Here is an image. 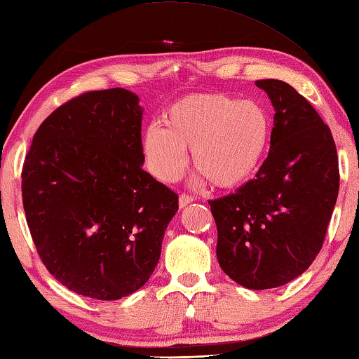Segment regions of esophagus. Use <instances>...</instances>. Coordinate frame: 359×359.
Here are the masks:
<instances>
[{
    "instance_id": "obj_1",
    "label": "esophagus",
    "mask_w": 359,
    "mask_h": 359,
    "mask_svg": "<svg viewBox=\"0 0 359 359\" xmlns=\"http://www.w3.org/2000/svg\"><path fill=\"white\" fill-rule=\"evenodd\" d=\"M191 201H193V196H190V194H187V193H182L179 196V205L185 207V205L190 204Z\"/></svg>"
}]
</instances>
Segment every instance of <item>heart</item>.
I'll use <instances>...</instances> for the list:
<instances>
[{
  "label": "heart",
  "instance_id": "b5f03b06",
  "mask_svg": "<svg viewBox=\"0 0 359 359\" xmlns=\"http://www.w3.org/2000/svg\"><path fill=\"white\" fill-rule=\"evenodd\" d=\"M271 138V119L264 105L226 94H191L163 113V127H147L142 147L151 172L172 182L191 151L196 172L217 188H236L250 180L264 161Z\"/></svg>",
  "mask_w": 359,
  "mask_h": 359
}]
</instances>
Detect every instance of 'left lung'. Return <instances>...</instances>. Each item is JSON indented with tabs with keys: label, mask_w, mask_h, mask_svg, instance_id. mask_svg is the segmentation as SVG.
Wrapping results in <instances>:
<instances>
[{
	"label": "left lung",
	"mask_w": 359,
	"mask_h": 359,
	"mask_svg": "<svg viewBox=\"0 0 359 359\" xmlns=\"http://www.w3.org/2000/svg\"><path fill=\"white\" fill-rule=\"evenodd\" d=\"M275 107L270 151L256 177L208 201L217 257L246 289L279 287L309 269L322 250L339 193L331 130L314 107L281 80H257Z\"/></svg>",
	"instance_id": "obj_1"
}]
</instances>
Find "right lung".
Returning a JSON list of instances; mask_svg holds the SVG:
<instances>
[{
  "label": "right lung",
  "instance_id": "obj_1",
  "mask_svg": "<svg viewBox=\"0 0 359 359\" xmlns=\"http://www.w3.org/2000/svg\"><path fill=\"white\" fill-rule=\"evenodd\" d=\"M138 95L89 90L56 108L32 138L22 198L39 257L78 295L119 299L158 264L179 196L142 169Z\"/></svg>",
  "mask_w": 359,
  "mask_h": 359
}]
</instances>
